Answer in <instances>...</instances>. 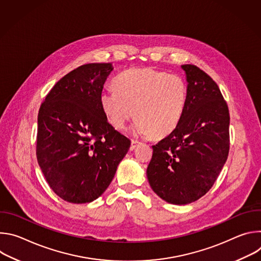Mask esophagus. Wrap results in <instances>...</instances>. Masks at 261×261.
Returning a JSON list of instances; mask_svg holds the SVG:
<instances>
[{
    "label": "esophagus",
    "mask_w": 261,
    "mask_h": 261,
    "mask_svg": "<svg viewBox=\"0 0 261 261\" xmlns=\"http://www.w3.org/2000/svg\"><path fill=\"white\" fill-rule=\"evenodd\" d=\"M139 143H140L139 141H137V140H134V139H132V140H131V146H130V150H131V151L135 150V148L137 147V145H138Z\"/></svg>",
    "instance_id": "1"
}]
</instances>
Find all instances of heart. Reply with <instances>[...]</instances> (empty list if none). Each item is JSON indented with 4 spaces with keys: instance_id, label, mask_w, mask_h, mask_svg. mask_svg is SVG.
<instances>
[{
    "instance_id": "1",
    "label": "heart",
    "mask_w": 261,
    "mask_h": 261,
    "mask_svg": "<svg viewBox=\"0 0 261 261\" xmlns=\"http://www.w3.org/2000/svg\"><path fill=\"white\" fill-rule=\"evenodd\" d=\"M114 85L116 90L102 91L99 100L115 128L124 129L136 115L133 134L161 137L179 123L187 100V88L179 76L137 68L119 74Z\"/></svg>"
}]
</instances>
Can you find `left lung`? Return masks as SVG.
<instances>
[{
  "label": "left lung",
  "mask_w": 261,
  "mask_h": 261,
  "mask_svg": "<svg viewBox=\"0 0 261 261\" xmlns=\"http://www.w3.org/2000/svg\"><path fill=\"white\" fill-rule=\"evenodd\" d=\"M187 100L179 123L153 145L146 176L153 191L172 204H188L214 185L229 152V111L217 84L194 65H181Z\"/></svg>",
  "instance_id": "8db88e82"
}]
</instances>
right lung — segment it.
<instances>
[{
  "mask_svg": "<svg viewBox=\"0 0 261 261\" xmlns=\"http://www.w3.org/2000/svg\"><path fill=\"white\" fill-rule=\"evenodd\" d=\"M113 70L110 63L74 69L55 85L39 109L37 160L53 191L71 203L101 196L130 147L100 106Z\"/></svg>",
  "mask_w": 261,
  "mask_h": 261,
  "instance_id": "obj_1",
  "label": "right lung"
}]
</instances>
